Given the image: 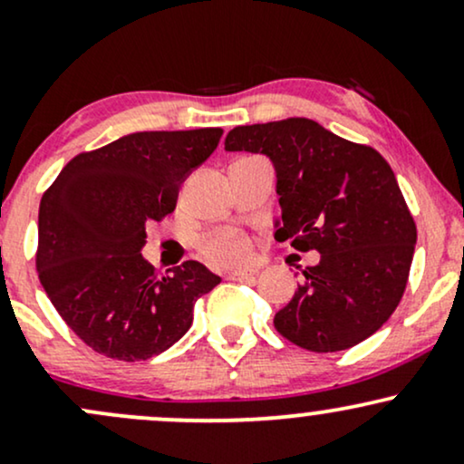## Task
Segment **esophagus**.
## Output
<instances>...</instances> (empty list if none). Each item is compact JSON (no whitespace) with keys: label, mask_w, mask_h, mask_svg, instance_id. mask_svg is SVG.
I'll use <instances>...</instances> for the list:
<instances>
[{"label":"esophagus","mask_w":464,"mask_h":464,"mask_svg":"<svg viewBox=\"0 0 464 464\" xmlns=\"http://www.w3.org/2000/svg\"><path fill=\"white\" fill-rule=\"evenodd\" d=\"M255 273H257V270H253V268H237V270H231L227 276L231 281H248V279H253Z\"/></svg>","instance_id":"34e87169"}]
</instances>
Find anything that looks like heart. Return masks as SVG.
<instances>
[{
    "instance_id": "obj_1",
    "label": "heart",
    "mask_w": 464,
    "mask_h": 464,
    "mask_svg": "<svg viewBox=\"0 0 464 464\" xmlns=\"http://www.w3.org/2000/svg\"><path fill=\"white\" fill-rule=\"evenodd\" d=\"M200 250L211 264L228 266L244 262L250 255V242L244 233L236 228H222V231L211 233L200 242Z\"/></svg>"
}]
</instances>
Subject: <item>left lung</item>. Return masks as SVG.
<instances>
[{"label": "left lung", "mask_w": 464, "mask_h": 464, "mask_svg": "<svg viewBox=\"0 0 464 464\" xmlns=\"http://www.w3.org/2000/svg\"><path fill=\"white\" fill-rule=\"evenodd\" d=\"M225 150L273 161L281 205L275 237L321 253L275 314L276 332L316 353L355 347L375 334L401 301L417 244V225L386 159L307 117L237 126Z\"/></svg>", "instance_id": "1"}]
</instances>
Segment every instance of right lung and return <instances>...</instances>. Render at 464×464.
Returning <instances> with one entry per match:
<instances>
[{
	"label": "right lung",
	"instance_id": "obj_1",
	"mask_svg": "<svg viewBox=\"0 0 464 464\" xmlns=\"http://www.w3.org/2000/svg\"><path fill=\"white\" fill-rule=\"evenodd\" d=\"M222 129L132 132L80 152L39 207L36 273L67 327L95 353L137 362L191 327L194 305L220 284L200 262L159 276L146 227L177 207L180 183L209 159Z\"/></svg>",
	"mask_w": 464,
	"mask_h": 464
}]
</instances>
